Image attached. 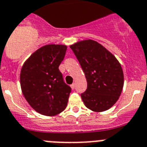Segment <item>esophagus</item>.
Segmentation results:
<instances>
[{"mask_svg": "<svg viewBox=\"0 0 147 147\" xmlns=\"http://www.w3.org/2000/svg\"><path fill=\"white\" fill-rule=\"evenodd\" d=\"M75 86H76V85H75V83H73L72 85H71V88L73 89V90H74V89L75 88Z\"/></svg>", "mask_w": 147, "mask_h": 147, "instance_id": "obj_1", "label": "esophagus"}]
</instances>
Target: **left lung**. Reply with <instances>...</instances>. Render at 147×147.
<instances>
[{
    "label": "left lung",
    "mask_w": 147,
    "mask_h": 147,
    "mask_svg": "<svg viewBox=\"0 0 147 147\" xmlns=\"http://www.w3.org/2000/svg\"><path fill=\"white\" fill-rule=\"evenodd\" d=\"M70 47L87 80V89L81 94L85 106L96 112L109 109L118 100L123 87V72L118 60L94 40L78 41Z\"/></svg>",
    "instance_id": "1"
}]
</instances>
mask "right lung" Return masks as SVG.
<instances>
[{
	"instance_id": "right-lung-1",
	"label": "right lung",
	"mask_w": 147,
	"mask_h": 147,
	"mask_svg": "<svg viewBox=\"0 0 147 147\" xmlns=\"http://www.w3.org/2000/svg\"><path fill=\"white\" fill-rule=\"evenodd\" d=\"M67 46L47 45L35 51L21 67L20 83L30 106L45 116H54L67 106L71 88L65 83L59 66Z\"/></svg>"
}]
</instances>
